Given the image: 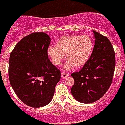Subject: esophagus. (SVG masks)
<instances>
[{"mask_svg":"<svg viewBox=\"0 0 125 125\" xmlns=\"http://www.w3.org/2000/svg\"><path fill=\"white\" fill-rule=\"evenodd\" d=\"M69 76V74L68 73H61V77L62 78H66L67 77Z\"/></svg>","mask_w":125,"mask_h":125,"instance_id":"esophagus-1","label":"esophagus"}]
</instances>
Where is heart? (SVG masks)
Wrapping results in <instances>:
<instances>
[{
    "mask_svg": "<svg viewBox=\"0 0 125 125\" xmlns=\"http://www.w3.org/2000/svg\"><path fill=\"white\" fill-rule=\"evenodd\" d=\"M94 48V41L89 35H69L62 36L57 40L55 46L48 47L47 53L52 64L60 66L64 59L68 60L64 69L84 66L90 59Z\"/></svg>",
    "mask_w": 125,
    "mask_h": 125,
    "instance_id": "heart-1",
    "label": "heart"
}]
</instances>
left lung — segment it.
<instances>
[{"label":"left lung","mask_w":125,"mask_h":125,"mask_svg":"<svg viewBox=\"0 0 125 125\" xmlns=\"http://www.w3.org/2000/svg\"><path fill=\"white\" fill-rule=\"evenodd\" d=\"M95 45L88 61L79 72L71 74L74 84L71 93L77 101L90 104L99 99L112 83L115 67V54L110 41L93 31Z\"/></svg>","instance_id":"8db88e82"}]
</instances>
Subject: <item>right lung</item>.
<instances>
[{
    "mask_svg": "<svg viewBox=\"0 0 125 125\" xmlns=\"http://www.w3.org/2000/svg\"><path fill=\"white\" fill-rule=\"evenodd\" d=\"M50 42L45 33H33L21 39L10 55V84L18 98L31 107L48 105L61 79V71L48 58Z\"/></svg>",
    "mask_w": 125,
    "mask_h": 125,
    "instance_id": "add662e5",
    "label": "right lung"
}]
</instances>
